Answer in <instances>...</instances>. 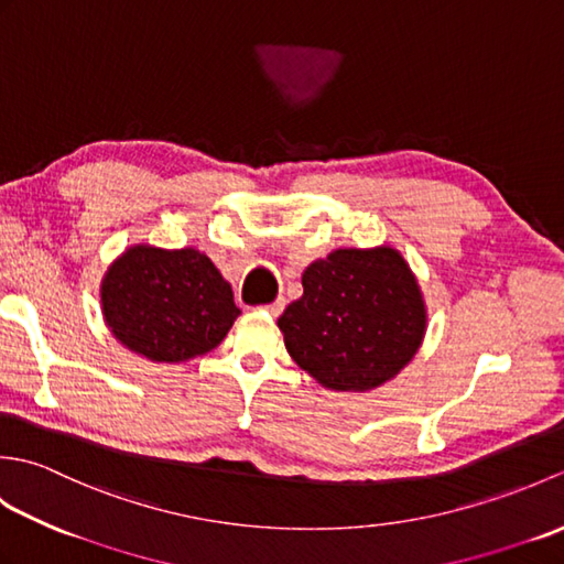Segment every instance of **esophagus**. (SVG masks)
I'll use <instances>...</instances> for the list:
<instances>
[{
    "label": "esophagus",
    "mask_w": 564,
    "mask_h": 564,
    "mask_svg": "<svg viewBox=\"0 0 564 564\" xmlns=\"http://www.w3.org/2000/svg\"><path fill=\"white\" fill-rule=\"evenodd\" d=\"M283 307H285V297H279V301H273L271 305H267L263 310H267L269 315H273V317H279L281 313H283Z\"/></svg>",
    "instance_id": "obj_1"
}]
</instances>
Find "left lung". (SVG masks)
<instances>
[{"mask_svg": "<svg viewBox=\"0 0 564 564\" xmlns=\"http://www.w3.org/2000/svg\"><path fill=\"white\" fill-rule=\"evenodd\" d=\"M422 285L400 249H334L303 273V295L279 317L293 361L322 388L368 392L410 366L424 344Z\"/></svg>", "mask_w": 564, "mask_h": 564, "instance_id": "1", "label": "left lung"}]
</instances>
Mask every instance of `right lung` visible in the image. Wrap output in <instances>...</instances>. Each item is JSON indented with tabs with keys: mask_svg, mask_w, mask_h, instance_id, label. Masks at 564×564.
Instances as JSON below:
<instances>
[{
	"mask_svg": "<svg viewBox=\"0 0 564 564\" xmlns=\"http://www.w3.org/2000/svg\"><path fill=\"white\" fill-rule=\"evenodd\" d=\"M99 297L113 339L152 364L213 351L239 317L232 285L196 247H126L101 275Z\"/></svg>",
	"mask_w": 564,
	"mask_h": 564,
	"instance_id": "add662e5",
	"label": "right lung"
}]
</instances>
